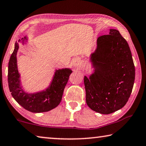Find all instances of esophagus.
Segmentation results:
<instances>
[{
	"label": "esophagus",
	"instance_id": "esophagus-1",
	"mask_svg": "<svg viewBox=\"0 0 146 146\" xmlns=\"http://www.w3.org/2000/svg\"><path fill=\"white\" fill-rule=\"evenodd\" d=\"M72 64L74 67H77L80 64V61H79L78 59H74L72 61Z\"/></svg>",
	"mask_w": 146,
	"mask_h": 146
}]
</instances>
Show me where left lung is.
<instances>
[{
    "mask_svg": "<svg viewBox=\"0 0 146 146\" xmlns=\"http://www.w3.org/2000/svg\"><path fill=\"white\" fill-rule=\"evenodd\" d=\"M89 61L93 70L84 78L89 108L104 115L120 110L129 99L135 78L127 41L117 29H110L109 35L97 38Z\"/></svg>",
    "mask_w": 146,
    "mask_h": 146,
    "instance_id": "1",
    "label": "left lung"
}]
</instances>
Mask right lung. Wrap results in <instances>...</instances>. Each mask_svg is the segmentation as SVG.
<instances>
[{
	"label": "right lung",
	"mask_w": 146,
	"mask_h": 146,
	"mask_svg": "<svg viewBox=\"0 0 146 146\" xmlns=\"http://www.w3.org/2000/svg\"><path fill=\"white\" fill-rule=\"evenodd\" d=\"M28 38L24 37L16 42L13 52L8 64V85L12 97L22 107L32 113L49 111L57 107L60 103L64 90L67 84L72 70L70 68L55 70L49 86L43 90L33 93L27 92L22 85L21 74L17 66V55L19 42L23 44L28 42Z\"/></svg>",
	"instance_id": "1"
}]
</instances>
